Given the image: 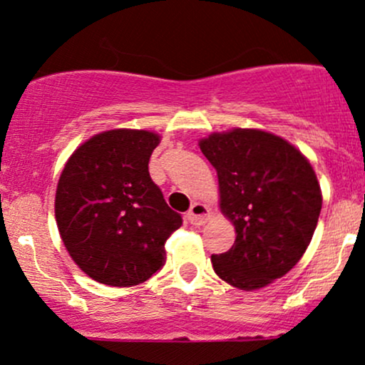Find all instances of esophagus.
I'll return each mask as SVG.
<instances>
[{
  "instance_id": "obj_1",
  "label": "esophagus",
  "mask_w": 365,
  "mask_h": 365,
  "mask_svg": "<svg viewBox=\"0 0 365 365\" xmlns=\"http://www.w3.org/2000/svg\"><path fill=\"white\" fill-rule=\"evenodd\" d=\"M209 216H211V211H209V207L206 206V204L194 202L192 204V207L188 209L187 220L190 225L200 226V225L206 223V221L209 220Z\"/></svg>"
}]
</instances>
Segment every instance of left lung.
Here are the masks:
<instances>
[{
    "label": "left lung",
    "mask_w": 365,
    "mask_h": 365,
    "mask_svg": "<svg viewBox=\"0 0 365 365\" xmlns=\"http://www.w3.org/2000/svg\"><path fill=\"white\" fill-rule=\"evenodd\" d=\"M215 166L220 209L235 226V244L211 255L216 274L252 292L300 261L319 220L321 187L309 159L290 142L259 128H232L199 140Z\"/></svg>",
    "instance_id": "1"
}]
</instances>
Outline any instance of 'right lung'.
Here are the masks:
<instances>
[{"label": "right lung", "mask_w": 365, "mask_h": 365, "mask_svg": "<svg viewBox=\"0 0 365 365\" xmlns=\"http://www.w3.org/2000/svg\"><path fill=\"white\" fill-rule=\"evenodd\" d=\"M161 137L115 128L73 150L58 180L54 216L70 257L110 287L144 283L165 266V242L182 226L149 175Z\"/></svg>", "instance_id": "right-lung-1"}]
</instances>
